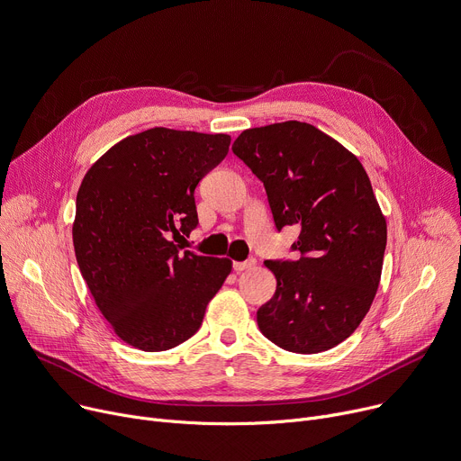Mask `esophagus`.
<instances>
[{"label":"esophagus","mask_w":461,"mask_h":461,"mask_svg":"<svg viewBox=\"0 0 461 461\" xmlns=\"http://www.w3.org/2000/svg\"><path fill=\"white\" fill-rule=\"evenodd\" d=\"M256 267V259H248V261H237L233 263V270L235 272H244L248 268H254Z\"/></svg>","instance_id":"esophagus-1"}]
</instances>
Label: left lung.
<instances>
[{
	"label": "left lung",
	"mask_w": 461,
	"mask_h": 461,
	"mask_svg": "<svg viewBox=\"0 0 461 461\" xmlns=\"http://www.w3.org/2000/svg\"><path fill=\"white\" fill-rule=\"evenodd\" d=\"M263 182L276 228L298 226V261H265L276 294L258 325L281 349L312 355L344 342L379 288L386 219L355 154L309 122L244 131L231 147Z\"/></svg>",
	"instance_id": "obj_1"
}]
</instances>
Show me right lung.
Segmentation results:
<instances>
[{"mask_svg":"<svg viewBox=\"0 0 461 461\" xmlns=\"http://www.w3.org/2000/svg\"><path fill=\"white\" fill-rule=\"evenodd\" d=\"M228 134L149 129L124 138L77 193L75 258L117 337L141 351L180 346L200 329L231 261L182 252L196 228L194 189L226 158Z\"/></svg>","mask_w":461,"mask_h":461,"instance_id":"right-lung-1","label":"right lung"}]
</instances>
